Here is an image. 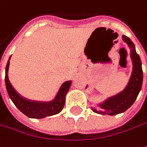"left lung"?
I'll return each mask as SVG.
<instances>
[{"instance_id": "1", "label": "left lung", "mask_w": 147, "mask_h": 147, "mask_svg": "<svg viewBox=\"0 0 147 147\" xmlns=\"http://www.w3.org/2000/svg\"><path fill=\"white\" fill-rule=\"evenodd\" d=\"M123 40L129 45V47L132 49L131 58L134 63V70L131 78L129 80L128 85L126 86V88L123 92L107 99L102 105H101V107L103 108L105 111H98L96 110H94V111L96 113L115 115L124 112L134 104L139 94L140 90L142 89L143 72L142 68L141 58L135 50V45L133 43V41L126 36H123Z\"/></svg>"}]
</instances>
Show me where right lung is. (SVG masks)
Instances as JSON below:
<instances>
[{
  "mask_svg": "<svg viewBox=\"0 0 147 147\" xmlns=\"http://www.w3.org/2000/svg\"><path fill=\"white\" fill-rule=\"evenodd\" d=\"M9 59L8 60L6 67H5V86L7 89V93L9 97L12 100L13 104L17 107V108L26 115L30 118H36L40 119L45 118L46 116H51L53 115L59 113L65 105V97L66 94L68 92L71 81H67L62 84L61 88L56 95L55 98L52 102H33L28 99L24 98L18 92L14 89L9 80L8 78V68L9 65Z\"/></svg>",
  "mask_w": 147,
  "mask_h": 147,
  "instance_id": "obj_1",
  "label": "right lung"
}]
</instances>
